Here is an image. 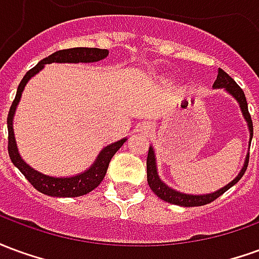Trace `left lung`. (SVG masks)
<instances>
[{"mask_svg": "<svg viewBox=\"0 0 259 259\" xmlns=\"http://www.w3.org/2000/svg\"><path fill=\"white\" fill-rule=\"evenodd\" d=\"M213 89H225L228 91L229 94L236 98V101L239 102L240 109L243 112V116H244L245 122L248 124V130H250V144L251 139H252V120H251L250 112H248V105H247V100H245L244 91L240 89V85L234 81L230 76H229L225 70L219 69L218 70V76L215 83H213ZM248 166V155L245 158V162L243 165V169L240 170V174L234 178V180H232L229 185H226L225 187H222L221 190L215 191V193H211V194H202V195H193V194H185V193H180V191H176L175 189H170L169 186H166L163 183L162 180L159 179L157 170V161H155V154H154V148L150 147L148 150V155H147V182L151 187V190L155 193V194L161 198V200L166 201V202H170V204H175V205L180 206H201L205 205V204H209L213 200H217L218 197L228 191L232 186H234L237 182H239L243 175H244L245 169Z\"/></svg>", "mask_w": 259, "mask_h": 259, "instance_id": "left-lung-1", "label": "left lung"}]
</instances>
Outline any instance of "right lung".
Masks as SVG:
<instances>
[{
  "label": "right lung",
  "instance_id": "1",
  "mask_svg": "<svg viewBox=\"0 0 259 259\" xmlns=\"http://www.w3.org/2000/svg\"><path fill=\"white\" fill-rule=\"evenodd\" d=\"M108 53H109L108 50L85 47L61 50V51L51 54L47 58L41 59L34 68L30 69L25 74V77L22 79V81L18 85L16 97H15L12 105H11L8 119H7V124H8L9 158H11V161H12L15 166L23 174L26 179L30 182V185L36 190L42 193V194L51 195V197H80V195H84L93 191L97 186L101 183L102 179L105 178L108 165H109L111 159L115 155V152L123 146L126 139H122V140L112 143V144H109L105 148H102V151L98 154V157H97V159L90 168L84 170V172H81V174L76 175V176H72V178H53V176H48V175H44L41 172H37L36 169L29 166L22 159L19 151H18V147H16L14 135V115L15 111H16V107H18V104L20 101L22 93L25 90L26 83L34 74L38 73L44 68V65L53 64V62H57V64H79V62L87 64V62H97V61L107 58Z\"/></svg>",
  "mask_w": 259,
  "mask_h": 259
}]
</instances>
